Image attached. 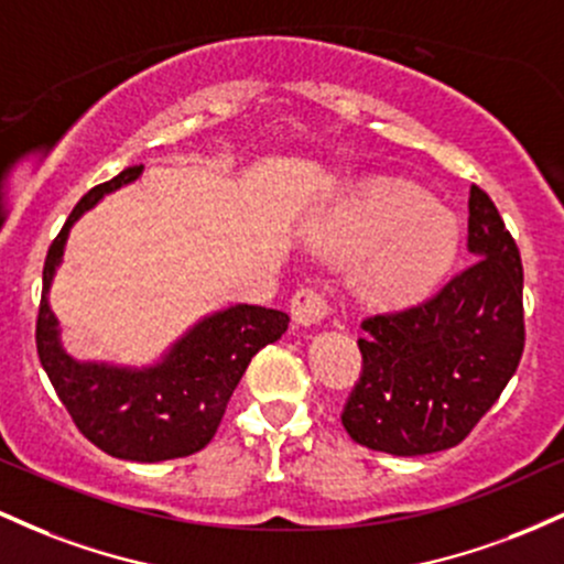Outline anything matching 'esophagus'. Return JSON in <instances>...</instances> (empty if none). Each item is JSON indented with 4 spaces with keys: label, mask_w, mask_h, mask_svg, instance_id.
I'll return each mask as SVG.
<instances>
[{
    "label": "esophagus",
    "mask_w": 564,
    "mask_h": 564,
    "mask_svg": "<svg viewBox=\"0 0 564 564\" xmlns=\"http://www.w3.org/2000/svg\"><path fill=\"white\" fill-rule=\"evenodd\" d=\"M328 313H332V304L315 289L296 291L294 300H291V318L300 328L318 326L321 321L328 318Z\"/></svg>",
    "instance_id": "34e87169"
}]
</instances>
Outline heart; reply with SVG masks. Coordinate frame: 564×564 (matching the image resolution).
<instances>
[{
    "instance_id": "b5f03b06",
    "label": "heart",
    "mask_w": 564,
    "mask_h": 564,
    "mask_svg": "<svg viewBox=\"0 0 564 564\" xmlns=\"http://www.w3.org/2000/svg\"><path fill=\"white\" fill-rule=\"evenodd\" d=\"M462 228L453 212L430 204L408 183H381L347 212L341 246L370 251L364 283L381 300H413L430 291L456 260Z\"/></svg>"
}]
</instances>
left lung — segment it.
Returning a JSON list of instances; mask_svg holds the SVG:
<instances>
[{"mask_svg":"<svg viewBox=\"0 0 564 564\" xmlns=\"http://www.w3.org/2000/svg\"><path fill=\"white\" fill-rule=\"evenodd\" d=\"M467 249L469 268L435 296L364 321V373L341 413L355 443L392 456L453 448L514 377L525 345L522 262L477 185Z\"/></svg>","mask_w":564,"mask_h":564,"instance_id":"8db88e82","label":"left lung"}]
</instances>
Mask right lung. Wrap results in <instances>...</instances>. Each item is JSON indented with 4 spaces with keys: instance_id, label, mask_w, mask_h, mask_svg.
Returning <instances> with one entry per match:
<instances>
[{
    "instance_id": "right-lung-1",
    "label": "right lung",
    "mask_w": 564,
    "mask_h": 564,
    "mask_svg": "<svg viewBox=\"0 0 564 564\" xmlns=\"http://www.w3.org/2000/svg\"><path fill=\"white\" fill-rule=\"evenodd\" d=\"M140 174L142 166H132L111 183L93 187L50 246L36 349L57 398L84 437L108 456L153 464L191 456L215 437L246 366L264 345H273L286 334L289 315L254 304H228L198 318L156 360L142 366L70 355L63 345L61 321L50 304V289L63 264L68 232L79 217L119 187L134 183Z\"/></svg>"
}]
</instances>
